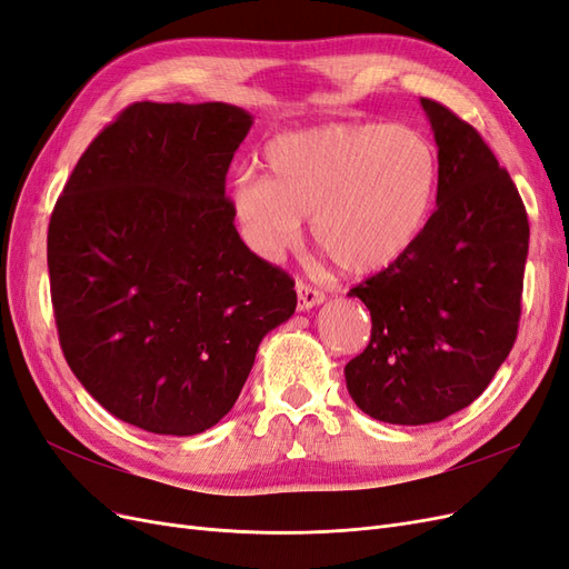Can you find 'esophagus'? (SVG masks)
<instances>
[{
    "instance_id": "obj_1",
    "label": "esophagus",
    "mask_w": 569,
    "mask_h": 569,
    "mask_svg": "<svg viewBox=\"0 0 569 569\" xmlns=\"http://www.w3.org/2000/svg\"><path fill=\"white\" fill-rule=\"evenodd\" d=\"M297 297H299V311H311L313 306H320L325 301L322 291L311 287L303 280H297Z\"/></svg>"
}]
</instances>
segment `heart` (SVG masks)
Wrapping results in <instances>:
<instances>
[{
    "instance_id": "1",
    "label": "heart",
    "mask_w": 569,
    "mask_h": 569,
    "mask_svg": "<svg viewBox=\"0 0 569 569\" xmlns=\"http://www.w3.org/2000/svg\"><path fill=\"white\" fill-rule=\"evenodd\" d=\"M266 176L232 184V211L247 244L278 261L311 218L316 247L351 274L399 261L432 213L439 159L408 126H322L284 132L263 151Z\"/></svg>"
}]
</instances>
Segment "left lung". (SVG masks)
Here are the masks:
<instances>
[{"mask_svg":"<svg viewBox=\"0 0 569 569\" xmlns=\"http://www.w3.org/2000/svg\"><path fill=\"white\" fill-rule=\"evenodd\" d=\"M435 132L437 209L399 261L349 291L368 306V349L347 389L370 418L439 422L489 387L518 337L529 220L481 134L420 99Z\"/></svg>","mask_w":569,"mask_h":569,"instance_id":"left-lung-1","label":"left lung"}]
</instances>
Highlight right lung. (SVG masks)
<instances>
[{
	"instance_id": "add662e5",
	"label": "right lung",
	"mask_w": 569,
	"mask_h": 569,
	"mask_svg": "<svg viewBox=\"0 0 569 569\" xmlns=\"http://www.w3.org/2000/svg\"><path fill=\"white\" fill-rule=\"evenodd\" d=\"M244 109L137 101L84 149L49 220L63 356L111 416L153 435L220 422L295 280L234 228L226 176Z\"/></svg>"
}]
</instances>
